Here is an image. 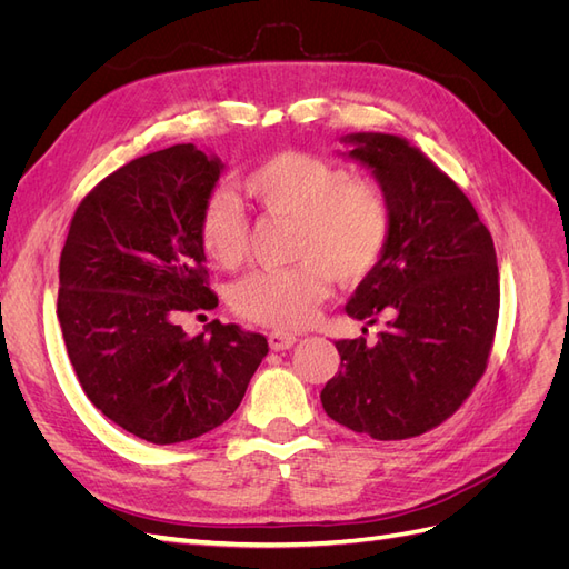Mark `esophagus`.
<instances>
[{
  "instance_id": "esophagus-1",
  "label": "esophagus",
  "mask_w": 569,
  "mask_h": 569,
  "mask_svg": "<svg viewBox=\"0 0 569 569\" xmlns=\"http://www.w3.org/2000/svg\"><path fill=\"white\" fill-rule=\"evenodd\" d=\"M268 343H270V349H274V351H287L297 343V335L284 332V330H274V332L268 335Z\"/></svg>"
}]
</instances>
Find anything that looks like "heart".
<instances>
[{"mask_svg": "<svg viewBox=\"0 0 569 569\" xmlns=\"http://www.w3.org/2000/svg\"><path fill=\"white\" fill-rule=\"evenodd\" d=\"M261 216L291 220L289 268L258 270L230 289L237 316L268 327H301L313 318L330 278L356 284L377 268L393 232V197L377 178H353L343 163L306 151H282L242 178ZM249 218L230 194L206 199L199 242L222 268L247 258Z\"/></svg>", "mask_w": 569, "mask_h": 569, "instance_id": "obj_1", "label": "heart"}]
</instances>
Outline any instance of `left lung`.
<instances>
[{
  "mask_svg": "<svg viewBox=\"0 0 569 569\" xmlns=\"http://www.w3.org/2000/svg\"><path fill=\"white\" fill-rule=\"evenodd\" d=\"M351 157L393 197L387 253L347 313L387 330L337 341L339 372L320 391L335 422L380 441L420 437L468 401L487 370L501 306L493 239L458 184L396 134H351Z\"/></svg>",
  "mask_w": 569,
  "mask_h": 569,
  "instance_id": "left-lung-1",
  "label": "left lung"
}]
</instances>
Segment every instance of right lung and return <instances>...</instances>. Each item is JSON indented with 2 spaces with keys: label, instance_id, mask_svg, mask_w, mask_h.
<instances>
[{
  "label": "right lung",
  "instance_id": "right-lung-1",
  "mask_svg": "<svg viewBox=\"0 0 569 569\" xmlns=\"http://www.w3.org/2000/svg\"><path fill=\"white\" fill-rule=\"evenodd\" d=\"M220 161L194 144L147 153L94 184L71 218L57 316L68 358L97 410L151 443L226 422L268 339L213 320L187 337L180 316L218 306L199 216Z\"/></svg>",
  "mask_w": 569,
  "mask_h": 569
}]
</instances>
